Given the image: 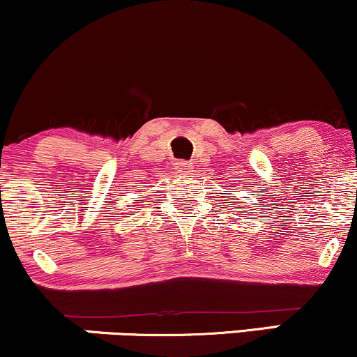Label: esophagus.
<instances>
[{"label": "esophagus", "mask_w": 357, "mask_h": 357, "mask_svg": "<svg viewBox=\"0 0 357 357\" xmlns=\"http://www.w3.org/2000/svg\"><path fill=\"white\" fill-rule=\"evenodd\" d=\"M191 162L190 161H184V159H179V161H176L174 165H173V167H174V171L176 173H179V174H186V173H190L191 171Z\"/></svg>", "instance_id": "esophagus-1"}]
</instances>
